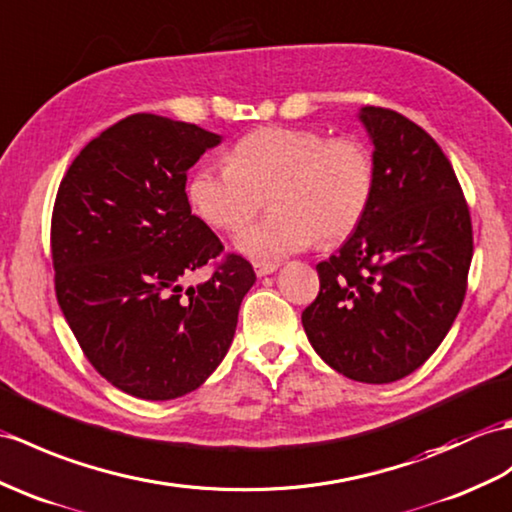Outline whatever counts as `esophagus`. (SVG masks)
<instances>
[{
	"label": "esophagus",
	"instance_id": "esophagus-1",
	"mask_svg": "<svg viewBox=\"0 0 512 512\" xmlns=\"http://www.w3.org/2000/svg\"><path fill=\"white\" fill-rule=\"evenodd\" d=\"M279 268V264H255V275L257 277H268Z\"/></svg>",
	"mask_w": 512,
	"mask_h": 512
}]
</instances>
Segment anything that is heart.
<instances>
[{"label": "heart", "mask_w": 512, "mask_h": 512, "mask_svg": "<svg viewBox=\"0 0 512 512\" xmlns=\"http://www.w3.org/2000/svg\"><path fill=\"white\" fill-rule=\"evenodd\" d=\"M375 192L373 157L353 137L327 139L314 128L266 126L244 135L229 165H202L187 185L196 216L235 231L270 198L275 216L235 235L237 253L255 264H279L318 237L334 244L360 227Z\"/></svg>", "instance_id": "obj_1"}]
</instances>
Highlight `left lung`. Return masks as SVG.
Segmentation results:
<instances>
[{
    "label": "left lung",
    "instance_id": "left-lung-1",
    "mask_svg": "<svg viewBox=\"0 0 512 512\" xmlns=\"http://www.w3.org/2000/svg\"><path fill=\"white\" fill-rule=\"evenodd\" d=\"M358 120L373 146L375 192L340 251L316 266L301 316L320 360L353 382L390 384L430 358L454 325L473 257L454 168L421 126L382 106Z\"/></svg>",
    "mask_w": 512,
    "mask_h": 512
}]
</instances>
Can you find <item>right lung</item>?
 <instances>
[{"label":"right lung","instance_id":"add662e5","mask_svg":"<svg viewBox=\"0 0 512 512\" xmlns=\"http://www.w3.org/2000/svg\"><path fill=\"white\" fill-rule=\"evenodd\" d=\"M222 135L137 113L82 148L52 216L56 296L106 382L148 401L183 397L227 355L253 266L229 255L185 285L224 246L192 216L187 170Z\"/></svg>","mask_w":512,"mask_h":512}]
</instances>
